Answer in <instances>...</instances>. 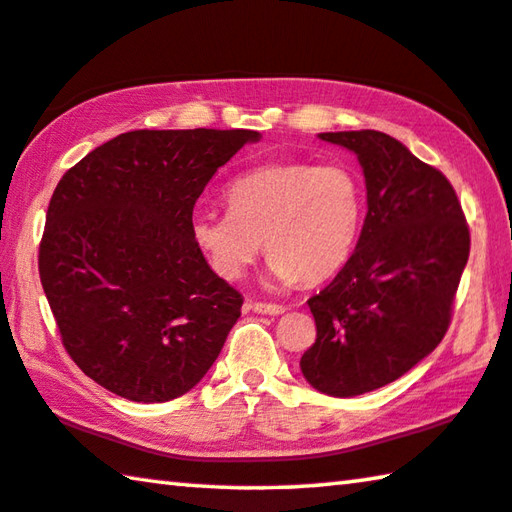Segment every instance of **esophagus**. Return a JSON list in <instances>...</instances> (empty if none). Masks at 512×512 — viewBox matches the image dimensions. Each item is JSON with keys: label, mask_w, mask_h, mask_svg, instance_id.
<instances>
[{"label": "esophagus", "mask_w": 512, "mask_h": 512, "mask_svg": "<svg viewBox=\"0 0 512 512\" xmlns=\"http://www.w3.org/2000/svg\"><path fill=\"white\" fill-rule=\"evenodd\" d=\"M250 309L255 311V314H268V316H277V314H284V305H275V302H250L248 305Z\"/></svg>", "instance_id": "esophagus-1"}]
</instances>
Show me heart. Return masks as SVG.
Wrapping results in <instances>:
<instances>
[{"mask_svg":"<svg viewBox=\"0 0 512 512\" xmlns=\"http://www.w3.org/2000/svg\"><path fill=\"white\" fill-rule=\"evenodd\" d=\"M228 212L192 219V239L225 280L244 275L259 248L282 284L320 282L348 262L363 221V187L345 164L273 162L225 187Z\"/></svg>","mask_w":512,"mask_h":512,"instance_id":"obj_1","label":"heart"}]
</instances>
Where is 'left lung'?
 <instances>
[{
    "label": "left lung",
    "instance_id": "left-lung-1",
    "mask_svg": "<svg viewBox=\"0 0 512 512\" xmlns=\"http://www.w3.org/2000/svg\"><path fill=\"white\" fill-rule=\"evenodd\" d=\"M359 155L368 214L357 248L307 305L316 343L302 375L316 391L354 397L391 384L443 341L470 257V228L454 187L395 137L320 133Z\"/></svg>",
    "mask_w": 512,
    "mask_h": 512
}]
</instances>
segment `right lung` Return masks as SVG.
I'll return each instance as SVG.
<instances>
[{"mask_svg": "<svg viewBox=\"0 0 512 512\" xmlns=\"http://www.w3.org/2000/svg\"><path fill=\"white\" fill-rule=\"evenodd\" d=\"M257 131H131L60 178L38 250L60 341L110 393L185 395L219 357L244 296L192 239L205 185Z\"/></svg>", "mask_w": 512, "mask_h": 512, "instance_id": "obj_1", "label": "right lung"}]
</instances>
